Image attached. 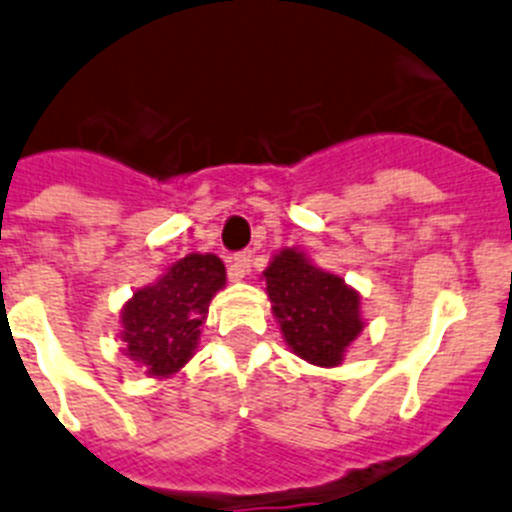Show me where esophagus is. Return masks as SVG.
<instances>
[{
	"instance_id": "obj_1",
	"label": "esophagus",
	"mask_w": 512,
	"mask_h": 512,
	"mask_svg": "<svg viewBox=\"0 0 512 512\" xmlns=\"http://www.w3.org/2000/svg\"><path fill=\"white\" fill-rule=\"evenodd\" d=\"M250 267H252V252H240V255H234L227 267L229 283H240L247 272H250Z\"/></svg>"
}]
</instances>
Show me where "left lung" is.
Segmentation results:
<instances>
[{
  "label": "left lung",
  "mask_w": 512,
  "mask_h": 512,
  "mask_svg": "<svg viewBox=\"0 0 512 512\" xmlns=\"http://www.w3.org/2000/svg\"><path fill=\"white\" fill-rule=\"evenodd\" d=\"M262 278L290 351L323 369L341 364L366 326L361 295L341 275L315 267L298 247L272 255Z\"/></svg>",
  "instance_id": "1"
}]
</instances>
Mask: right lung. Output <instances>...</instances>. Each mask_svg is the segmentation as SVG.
I'll list each match as a JSON object with an SVG mask.
<instances>
[{
    "instance_id": "right-lung-1",
    "label": "right lung",
    "mask_w": 512,
    "mask_h": 512,
    "mask_svg": "<svg viewBox=\"0 0 512 512\" xmlns=\"http://www.w3.org/2000/svg\"><path fill=\"white\" fill-rule=\"evenodd\" d=\"M224 283V262L212 252L171 262L156 283L138 288L123 305V353L151 379L174 376L197 351L209 303Z\"/></svg>"
}]
</instances>
